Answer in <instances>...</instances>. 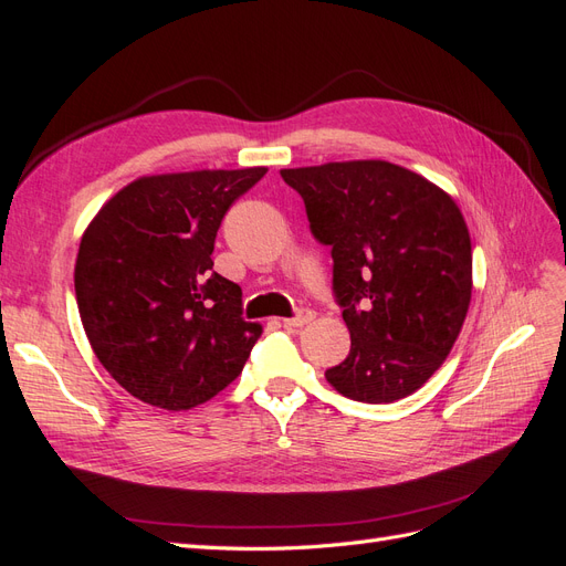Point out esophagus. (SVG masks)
<instances>
[{"label":"esophagus","instance_id":"34e87169","mask_svg":"<svg viewBox=\"0 0 566 566\" xmlns=\"http://www.w3.org/2000/svg\"><path fill=\"white\" fill-rule=\"evenodd\" d=\"M314 316H316V314H314L312 310H297L295 316L283 318V325H285V328H302V325L314 321Z\"/></svg>","mask_w":566,"mask_h":566}]
</instances>
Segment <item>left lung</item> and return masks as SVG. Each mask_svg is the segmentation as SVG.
Segmentation results:
<instances>
[{"instance_id": "8db88e82", "label": "left lung", "mask_w": 566, "mask_h": 566, "mask_svg": "<svg viewBox=\"0 0 566 566\" xmlns=\"http://www.w3.org/2000/svg\"><path fill=\"white\" fill-rule=\"evenodd\" d=\"M312 235L331 245L333 295L352 349L325 370L342 397L391 403L449 356L472 297V245L439 186L385 160L281 169Z\"/></svg>"}]
</instances>
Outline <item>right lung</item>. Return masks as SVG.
I'll use <instances>...</instances> for the list:
<instances>
[{"instance_id":"add662e5","label":"right lung","mask_w":566,"mask_h":566,"mask_svg":"<svg viewBox=\"0 0 566 566\" xmlns=\"http://www.w3.org/2000/svg\"><path fill=\"white\" fill-rule=\"evenodd\" d=\"M266 167L142 177L82 235L77 310L104 368L132 397L167 410L210 401L241 375L262 325L243 290L212 269L231 205Z\"/></svg>"}]
</instances>
